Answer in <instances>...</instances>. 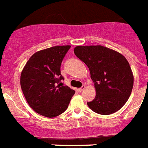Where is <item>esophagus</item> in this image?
Here are the masks:
<instances>
[{"label":"esophagus","instance_id":"esophagus-1","mask_svg":"<svg viewBox=\"0 0 148 148\" xmlns=\"http://www.w3.org/2000/svg\"><path fill=\"white\" fill-rule=\"evenodd\" d=\"M84 89H85V85H83V86H81V87H80V88H78V91H79V92H81V91L84 90Z\"/></svg>","mask_w":148,"mask_h":148}]
</instances>
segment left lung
Here are the masks:
<instances>
[{"instance_id": "8db88e82", "label": "left lung", "mask_w": 148, "mask_h": 148, "mask_svg": "<svg viewBox=\"0 0 148 148\" xmlns=\"http://www.w3.org/2000/svg\"><path fill=\"white\" fill-rule=\"evenodd\" d=\"M74 52L84 62L94 82L96 97L87 105L100 115L119 110L130 97L134 84L132 71L125 58L102 45L77 46Z\"/></svg>"}]
</instances>
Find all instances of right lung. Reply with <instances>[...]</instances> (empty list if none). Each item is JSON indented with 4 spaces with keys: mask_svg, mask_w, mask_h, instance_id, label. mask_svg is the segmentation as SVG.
I'll use <instances>...</instances> for the list:
<instances>
[{
    "mask_svg": "<svg viewBox=\"0 0 148 148\" xmlns=\"http://www.w3.org/2000/svg\"><path fill=\"white\" fill-rule=\"evenodd\" d=\"M71 45H58L32 55L22 71L20 86L31 108L48 118L65 111L75 93L63 86L61 64Z\"/></svg>",
    "mask_w": 148,
    "mask_h": 148,
    "instance_id": "1",
    "label": "right lung"
}]
</instances>
